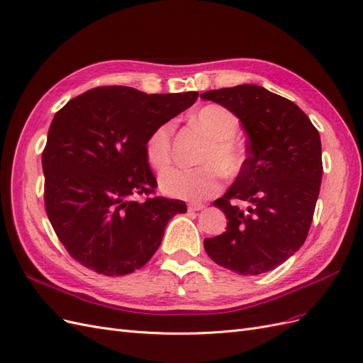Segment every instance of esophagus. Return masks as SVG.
<instances>
[{
  "label": "esophagus",
  "mask_w": 363,
  "mask_h": 363,
  "mask_svg": "<svg viewBox=\"0 0 363 363\" xmlns=\"http://www.w3.org/2000/svg\"><path fill=\"white\" fill-rule=\"evenodd\" d=\"M203 208H205L203 203H190L189 205V211H202Z\"/></svg>",
  "instance_id": "esophagus-1"
}]
</instances>
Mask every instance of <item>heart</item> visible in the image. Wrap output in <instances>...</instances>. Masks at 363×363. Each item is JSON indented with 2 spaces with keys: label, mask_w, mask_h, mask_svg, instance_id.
I'll return each mask as SVG.
<instances>
[{
  "label": "heart",
  "mask_w": 363,
  "mask_h": 363,
  "mask_svg": "<svg viewBox=\"0 0 363 363\" xmlns=\"http://www.w3.org/2000/svg\"><path fill=\"white\" fill-rule=\"evenodd\" d=\"M196 123L211 138L203 147L194 169H170L160 177L161 190L169 196L186 201H205L223 189V174L235 178L245 164V154L235 135L238 118L221 105L211 104L196 114ZM173 122H164L152 130L146 138L145 154L155 170H164L172 162Z\"/></svg>",
  "instance_id": "heart-1"
}]
</instances>
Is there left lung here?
<instances>
[{
    "mask_svg": "<svg viewBox=\"0 0 363 363\" xmlns=\"http://www.w3.org/2000/svg\"><path fill=\"white\" fill-rule=\"evenodd\" d=\"M241 121L247 134L245 164L217 201L226 232L205 238L209 258L242 276L273 270L305 242L323 178L317 128L294 102L255 84L201 95ZM247 201V212L235 203Z\"/></svg>",
    "mask_w": 363,
    "mask_h": 363,
    "instance_id": "8db88e82",
    "label": "left lung"
}]
</instances>
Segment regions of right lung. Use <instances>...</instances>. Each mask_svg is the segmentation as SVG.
I'll use <instances>...</instances> for the list:
<instances>
[{"label":"right lung","mask_w":363,"mask_h":363,"mask_svg":"<svg viewBox=\"0 0 363 363\" xmlns=\"http://www.w3.org/2000/svg\"><path fill=\"white\" fill-rule=\"evenodd\" d=\"M197 96L104 86L55 113L42 154L45 209L81 265L105 276L130 274L154 256L169 220L186 213L177 199L138 196L157 186L145 154L147 135Z\"/></svg>","instance_id":"add662e5"}]
</instances>
